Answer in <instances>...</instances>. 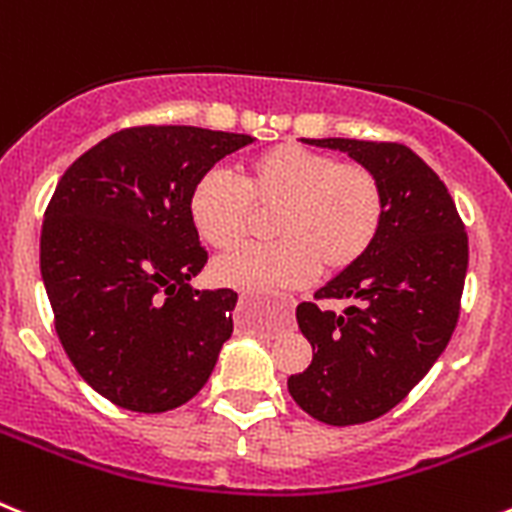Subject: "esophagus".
I'll use <instances>...</instances> for the list:
<instances>
[{"label":"esophagus","mask_w":512,"mask_h":512,"mask_svg":"<svg viewBox=\"0 0 512 512\" xmlns=\"http://www.w3.org/2000/svg\"><path fill=\"white\" fill-rule=\"evenodd\" d=\"M253 302H256V300H253V297H248V295H241V305H253Z\"/></svg>","instance_id":"obj_1"}]
</instances>
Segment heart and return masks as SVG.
<instances>
[{"instance_id": "heart-1", "label": "heart", "mask_w": 512, "mask_h": 512, "mask_svg": "<svg viewBox=\"0 0 512 512\" xmlns=\"http://www.w3.org/2000/svg\"><path fill=\"white\" fill-rule=\"evenodd\" d=\"M253 210H274L271 235L277 241L235 248L215 259L210 271L223 287L266 295L302 287L320 266L341 274L359 264L382 230L384 192L369 166L297 143L248 158L241 182L207 171L189 189V220L212 248L241 241Z\"/></svg>"}]
</instances>
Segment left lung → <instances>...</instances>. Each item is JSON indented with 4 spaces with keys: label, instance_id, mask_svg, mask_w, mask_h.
I'll return each instance as SVG.
<instances>
[{
    "label": "left lung",
    "instance_id": "left-lung-1",
    "mask_svg": "<svg viewBox=\"0 0 512 512\" xmlns=\"http://www.w3.org/2000/svg\"><path fill=\"white\" fill-rule=\"evenodd\" d=\"M302 140L369 166L382 184L384 220L364 259L315 292L320 302L354 305L343 315L318 302L297 305L312 361L287 387L320 423H369L405 400L449 346L467 277V230L446 184L408 146Z\"/></svg>",
    "mask_w": 512,
    "mask_h": 512
}]
</instances>
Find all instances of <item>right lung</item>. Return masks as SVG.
Returning a JSON list of instances; mask_svg holds the SVG:
<instances>
[{"label": "right lung", "instance_id": "obj_1", "mask_svg": "<svg viewBox=\"0 0 512 512\" xmlns=\"http://www.w3.org/2000/svg\"><path fill=\"white\" fill-rule=\"evenodd\" d=\"M251 135L143 125L99 140L61 176L43 217L40 274L63 351L117 408L192 400L233 333V289H194L207 264L192 184Z\"/></svg>", "mask_w": 512, "mask_h": 512}]
</instances>
